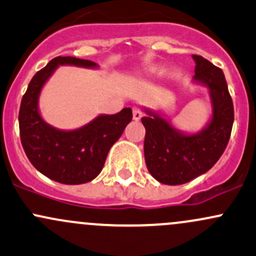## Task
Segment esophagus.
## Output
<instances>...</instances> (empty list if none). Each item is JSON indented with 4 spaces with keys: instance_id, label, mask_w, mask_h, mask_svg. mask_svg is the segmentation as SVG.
<instances>
[{
    "instance_id": "esophagus-1",
    "label": "esophagus",
    "mask_w": 256,
    "mask_h": 256,
    "mask_svg": "<svg viewBox=\"0 0 256 256\" xmlns=\"http://www.w3.org/2000/svg\"><path fill=\"white\" fill-rule=\"evenodd\" d=\"M132 116H134V120H135V121L141 120V118H142V110L140 109V108L134 106V108H132Z\"/></svg>"
}]
</instances>
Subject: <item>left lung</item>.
Returning <instances> with one entry per match:
<instances>
[{
  "label": "left lung",
  "mask_w": 256,
  "mask_h": 256,
  "mask_svg": "<svg viewBox=\"0 0 256 256\" xmlns=\"http://www.w3.org/2000/svg\"><path fill=\"white\" fill-rule=\"evenodd\" d=\"M192 83L207 88L211 115L201 130L188 132L174 126L162 110L144 108V160L150 176L166 185H180L202 176L224 152L234 121L233 102L224 74L202 56L192 55Z\"/></svg>",
  "instance_id": "8db88e82"
}]
</instances>
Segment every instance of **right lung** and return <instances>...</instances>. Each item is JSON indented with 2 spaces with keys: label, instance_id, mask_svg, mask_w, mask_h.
Returning a JSON list of instances; mask_svg holds the SVG:
<instances>
[{
  "label": "right lung",
  "instance_id": "right-lung-1",
  "mask_svg": "<svg viewBox=\"0 0 256 256\" xmlns=\"http://www.w3.org/2000/svg\"><path fill=\"white\" fill-rule=\"evenodd\" d=\"M60 66L99 68L90 60L58 56L36 72L22 98L18 118L22 146L36 170L49 179L67 185L84 184L99 176L109 150L132 120V110L124 108L116 114H99L74 130H61L48 124L40 114L39 98Z\"/></svg>",
  "mask_w": 256,
  "mask_h": 256
}]
</instances>
